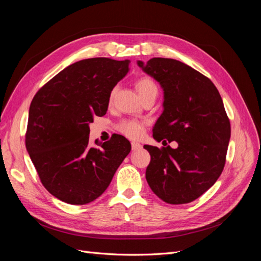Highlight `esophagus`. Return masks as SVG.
Instances as JSON below:
<instances>
[{
  "label": "esophagus",
  "instance_id": "obj_1",
  "mask_svg": "<svg viewBox=\"0 0 261 261\" xmlns=\"http://www.w3.org/2000/svg\"><path fill=\"white\" fill-rule=\"evenodd\" d=\"M141 148V145L139 143H136V141H132V149L133 150H138Z\"/></svg>",
  "mask_w": 261,
  "mask_h": 261
}]
</instances>
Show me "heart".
I'll use <instances>...</instances> for the list:
<instances>
[{"mask_svg": "<svg viewBox=\"0 0 261 261\" xmlns=\"http://www.w3.org/2000/svg\"><path fill=\"white\" fill-rule=\"evenodd\" d=\"M136 88L141 98H145L146 96H149V94H152V93L158 94V86L151 77H148V76L140 77L136 82ZM114 96H115V88L112 89L111 92H110V96H109L110 102H112ZM145 125L146 123L143 121L125 120L117 125V129L118 132L122 133L123 135L127 136L129 138H138L143 135Z\"/></svg>", "mask_w": 261, "mask_h": 261, "instance_id": "heart-1", "label": "heart"}]
</instances>
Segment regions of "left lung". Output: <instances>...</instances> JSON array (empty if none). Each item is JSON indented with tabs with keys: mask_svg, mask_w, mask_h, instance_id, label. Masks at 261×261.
Listing matches in <instances>:
<instances>
[{
	"mask_svg": "<svg viewBox=\"0 0 261 261\" xmlns=\"http://www.w3.org/2000/svg\"><path fill=\"white\" fill-rule=\"evenodd\" d=\"M137 64L164 91L153 138L178 144L176 149L144 146L151 156L146 179L163 201L192 202L216 183L224 168L231 124L222 98L208 77L179 61L153 58Z\"/></svg>",
	"mask_w": 261,
	"mask_h": 261,
	"instance_id": "left-lung-1",
	"label": "left lung"
}]
</instances>
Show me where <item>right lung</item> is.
I'll use <instances>...</instances> for the list:
<instances>
[{"instance_id": "obj_1", "label": "right lung", "mask_w": 261, "mask_h": 261, "mask_svg": "<svg viewBox=\"0 0 261 261\" xmlns=\"http://www.w3.org/2000/svg\"><path fill=\"white\" fill-rule=\"evenodd\" d=\"M129 60H82L42 86L31 101L26 148L42 185L58 199L86 204L105 193L130 151L129 141L112 135L89 145V124L103 116L110 92L129 69Z\"/></svg>"}]
</instances>
